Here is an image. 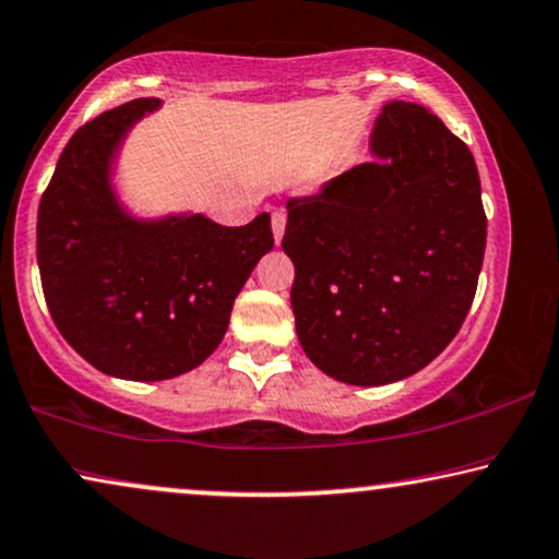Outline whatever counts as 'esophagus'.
<instances>
[{"label":"esophagus","instance_id":"obj_1","mask_svg":"<svg viewBox=\"0 0 559 559\" xmlns=\"http://www.w3.org/2000/svg\"><path fill=\"white\" fill-rule=\"evenodd\" d=\"M285 226H287V215L282 213V210H272V230H274V238H277V243L282 241V236H285Z\"/></svg>","mask_w":559,"mask_h":559}]
</instances>
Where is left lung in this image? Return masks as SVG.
Here are the masks:
<instances>
[{"label": "left lung", "instance_id": "8db88e82", "mask_svg": "<svg viewBox=\"0 0 559 559\" xmlns=\"http://www.w3.org/2000/svg\"><path fill=\"white\" fill-rule=\"evenodd\" d=\"M372 162L287 200L282 249L302 349L349 385L424 369L465 323L488 217L475 158L437 115L390 103Z\"/></svg>", "mask_w": 559, "mask_h": 559}]
</instances>
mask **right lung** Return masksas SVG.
<instances>
[{"mask_svg":"<svg viewBox=\"0 0 559 559\" xmlns=\"http://www.w3.org/2000/svg\"><path fill=\"white\" fill-rule=\"evenodd\" d=\"M156 97L130 99L71 135L38 207L43 295L61 336L99 372L169 380L202 365L230 308L272 251L270 215L241 228L202 215L135 223L107 185L126 130Z\"/></svg>","mask_w":559,"mask_h":559,"instance_id":"add662e5","label":"right lung"}]
</instances>
